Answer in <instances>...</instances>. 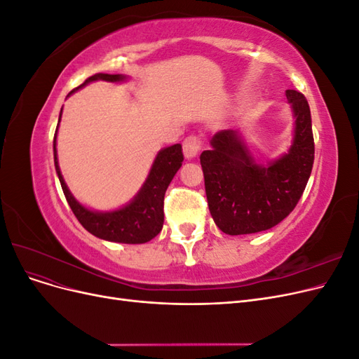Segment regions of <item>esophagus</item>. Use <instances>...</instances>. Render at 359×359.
<instances>
[{"instance_id":"1","label":"esophagus","mask_w":359,"mask_h":359,"mask_svg":"<svg viewBox=\"0 0 359 359\" xmlns=\"http://www.w3.org/2000/svg\"><path fill=\"white\" fill-rule=\"evenodd\" d=\"M202 148V140L198 136H189L182 144V153L187 160H193L199 154Z\"/></svg>"}]
</instances>
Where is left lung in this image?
I'll use <instances>...</instances> for the list:
<instances>
[{"mask_svg":"<svg viewBox=\"0 0 359 359\" xmlns=\"http://www.w3.org/2000/svg\"><path fill=\"white\" fill-rule=\"evenodd\" d=\"M286 97L293 114L286 153L262 165L238 130H222L201 154L210 212L227 235L274 227L293 211L307 186L314 160L310 106L295 90Z\"/></svg>","mask_w":359,"mask_h":359,"instance_id":"left-lung-1","label":"left lung"}]
</instances>
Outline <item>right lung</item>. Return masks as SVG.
Instances as JSON below:
<instances>
[{"mask_svg":"<svg viewBox=\"0 0 359 359\" xmlns=\"http://www.w3.org/2000/svg\"><path fill=\"white\" fill-rule=\"evenodd\" d=\"M128 79L126 74H107L97 73L86 79L78 88L69 93L70 97L74 91H78L91 82L104 81L112 83H121ZM60 112V121H61ZM60 121L53 136V161H55V170L60 178L61 187L64 191L73 214L86 231L94 236L111 243H123V244H144L157 236L165 222V212H163V201L165 193L169 187L170 181L175 177L182 165V148L181 144H175L160 149L153 165H151L149 173L142 184V187L135 194L133 199L126 205L119 206L111 211H95L86 208L78 199H76L69 190L66 181L62 178V173L58 165L57 154V135Z\"/></svg>","mask_w":359,"mask_h":359,"instance_id":"add662e5","label":"right lung"}]
</instances>
